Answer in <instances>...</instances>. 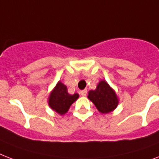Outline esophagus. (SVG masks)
<instances>
[{
	"instance_id": "1",
	"label": "esophagus",
	"mask_w": 159,
	"mask_h": 159,
	"mask_svg": "<svg viewBox=\"0 0 159 159\" xmlns=\"http://www.w3.org/2000/svg\"><path fill=\"white\" fill-rule=\"evenodd\" d=\"M87 93H88V91H87V89H85V90L81 91V95H82V97H85V96L87 95Z\"/></svg>"
}]
</instances>
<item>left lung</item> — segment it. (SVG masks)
Returning a JSON list of instances; mask_svg holds the SVG:
<instances>
[{
    "mask_svg": "<svg viewBox=\"0 0 159 159\" xmlns=\"http://www.w3.org/2000/svg\"><path fill=\"white\" fill-rule=\"evenodd\" d=\"M88 98L102 114L114 111L119 103L116 92L105 80H101L98 83L95 90L88 92Z\"/></svg>",
    "mask_w": 159,
    "mask_h": 159,
    "instance_id": "8db88e82",
    "label": "left lung"
}]
</instances>
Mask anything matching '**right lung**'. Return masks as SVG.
Masks as SVG:
<instances>
[{
    "label": "right lung",
    "instance_id": "add662e5",
    "mask_svg": "<svg viewBox=\"0 0 159 159\" xmlns=\"http://www.w3.org/2000/svg\"><path fill=\"white\" fill-rule=\"evenodd\" d=\"M79 98L78 93L69 94L65 84L59 81L48 96V105L59 115L66 114L71 105Z\"/></svg>",
    "mask_w": 159,
    "mask_h": 159
}]
</instances>
